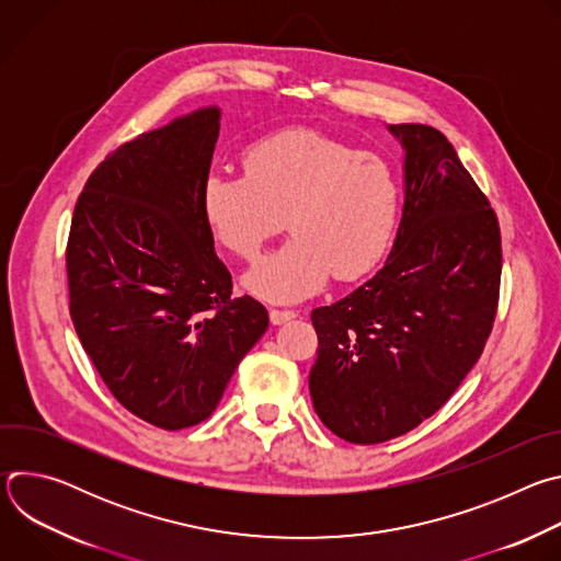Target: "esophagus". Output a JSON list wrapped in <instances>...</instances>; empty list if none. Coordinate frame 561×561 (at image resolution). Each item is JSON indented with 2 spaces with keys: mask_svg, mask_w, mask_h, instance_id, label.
<instances>
[{
  "mask_svg": "<svg viewBox=\"0 0 561 561\" xmlns=\"http://www.w3.org/2000/svg\"><path fill=\"white\" fill-rule=\"evenodd\" d=\"M268 314H271V324H275V327L286 324V322H290V319L297 317L295 310H279V308H271Z\"/></svg>",
  "mask_w": 561,
  "mask_h": 561,
  "instance_id": "obj_1",
  "label": "esophagus"
}]
</instances>
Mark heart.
I'll list each match as a JSON object with an SVG mask.
<instances>
[{
  "label": "heart",
  "instance_id": "1",
  "mask_svg": "<svg viewBox=\"0 0 561 561\" xmlns=\"http://www.w3.org/2000/svg\"><path fill=\"white\" fill-rule=\"evenodd\" d=\"M242 164L244 175L213 171L202 182L199 208L213 237L255 262L284 219L295 234L247 275V288L288 304L331 275L351 282L377 266L402 199L386 159L324 133L286 128L247 146Z\"/></svg>",
  "mask_w": 561,
  "mask_h": 561
}]
</instances>
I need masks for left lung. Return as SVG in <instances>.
Returning a JSON list of instances; mask_svg holds the SVG:
<instances>
[{"mask_svg":"<svg viewBox=\"0 0 561 561\" xmlns=\"http://www.w3.org/2000/svg\"><path fill=\"white\" fill-rule=\"evenodd\" d=\"M404 146V210L383 268L310 312L314 413L351 444H381L437 413L493 331L502 237L486 195L433 126L390 124Z\"/></svg>","mask_w":561,"mask_h":561,"instance_id":"obj_1","label":"left lung"}]
</instances>
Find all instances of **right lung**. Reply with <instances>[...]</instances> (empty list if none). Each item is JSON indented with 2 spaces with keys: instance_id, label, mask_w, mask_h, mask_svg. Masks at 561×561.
<instances>
[{
  "instance_id": "1",
  "label": "right lung",
  "mask_w": 561,
  "mask_h": 561,
  "mask_svg": "<svg viewBox=\"0 0 561 561\" xmlns=\"http://www.w3.org/2000/svg\"><path fill=\"white\" fill-rule=\"evenodd\" d=\"M208 106L122 144L89 178L66 247L75 331L117 402L180 431L204 422L268 329L232 297L199 188L219 137Z\"/></svg>"
}]
</instances>
